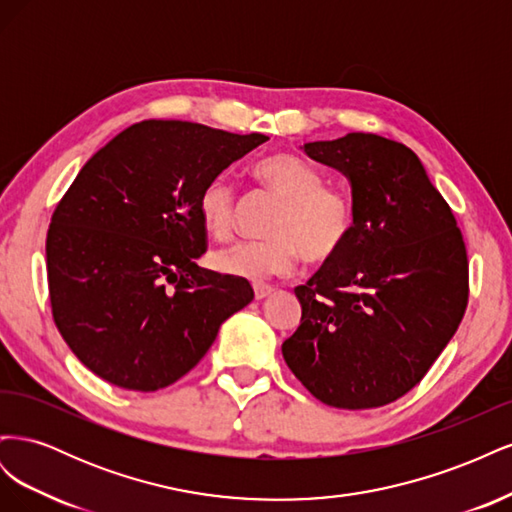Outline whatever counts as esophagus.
Here are the masks:
<instances>
[{"label":"esophagus","instance_id":"34e87169","mask_svg":"<svg viewBox=\"0 0 512 512\" xmlns=\"http://www.w3.org/2000/svg\"><path fill=\"white\" fill-rule=\"evenodd\" d=\"M273 292H275V288H271V286H254L256 301H265L267 297H271Z\"/></svg>","mask_w":512,"mask_h":512}]
</instances>
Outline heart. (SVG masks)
I'll return each mask as SVG.
<instances>
[{"label":"heart","instance_id":"heart-1","mask_svg":"<svg viewBox=\"0 0 512 512\" xmlns=\"http://www.w3.org/2000/svg\"><path fill=\"white\" fill-rule=\"evenodd\" d=\"M256 179L284 200L271 226L269 241H239L215 252L213 267L228 277L265 282L288 275L303 254L309 262H329L344 250L356 226L354 198L324 185L314 166L290 153H275L254 168ZM198 215L215 239H228L235 228V190L220 175L205 183Z\"/></svg>","mask_w":512,"mask_h":512}]
</instances>
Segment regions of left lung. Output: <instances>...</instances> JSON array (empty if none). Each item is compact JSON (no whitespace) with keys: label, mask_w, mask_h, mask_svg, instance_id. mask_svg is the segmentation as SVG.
<instances>
[{"label":"left lung","mask_w":512,"mask_h":512,"mask_svg":"<svg viewBox=\"0 0 512 512\" xmlns=\"http://www.w3.org/2000/svg\"><path fill=\"white\" fill-rule=\"evenodd\" d=\"M303 149L350 181L356 226L344 250L294 288L303 314L284 361L322 404L386 406L423 380L459 327L466 243L406 145L350 132Z\"/></svg>","instance_id":"1"}]
</instances>
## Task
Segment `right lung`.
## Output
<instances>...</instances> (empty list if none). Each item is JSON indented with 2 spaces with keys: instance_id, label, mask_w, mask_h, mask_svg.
Listing matches in <instances>:
<instances>
[{
  "instance_id": "obj_1",
  "label": "right lung",
  "mask_w": 512,
  "mask_h": 512,
  "mask_svg": "<svg viewBox=\"0 0 512 512\" xmlns=\"http://www.w3.org/2000/svg\"><path fill=\"white\" fill-rule=\"evenodd\" d=\"M269 141L190 121L119 132L76 175L46 235L61 337L87 369L128 391L177 382L203 359L252 286L196 265L205 183Z\"/></svg>"
}]
</instances>
